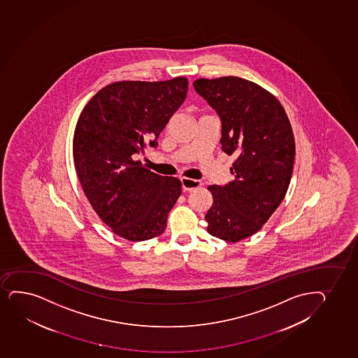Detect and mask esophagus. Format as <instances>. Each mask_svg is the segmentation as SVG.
<instances>
[{
	"mask_svg": "<svg viewBox=\"0 0 358 358\" xmlns=\"http://www.w3.org/2000/svg\"><path fill=\"white\" fill-rule=\"evenodd\" d=\"M181 186H182L184 191H192V189L201 187V181L189 179V178H181Z\"/></svg>",
	"mask_w": 358,
	"mask_h": 358,
	"instance_id": "1",
	"label": "esophagus"
}]
</instances>
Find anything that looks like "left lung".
<instances>
[{
  "mask_svg": "<svg viewBox=\"0 0 358 358\" xmlns=\"http://www.w3.org/2000/svg\"><path fill=\"white\" fill-rule=\"evenodd\" d=\"M194 87L221 118L223 152L236 157L230 169L234 180L208 186L214 201L206 230L236 243L255 234L288 191L295 157L292 125L275 95L245 78H198Z\"/></svg>",
  "mask_w": 358,
  "mask_h": 358,
  "instance_id": "obj_1",
  "label": "left lung"
}]
</instances>
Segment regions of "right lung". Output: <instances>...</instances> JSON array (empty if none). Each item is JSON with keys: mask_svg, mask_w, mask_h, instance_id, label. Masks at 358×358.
Returning a JSON list of instances; mask_svg holds the SVG:
<instances>
[{"mask_svg": "<svg viewBox=\"0 0 358 358\" xmlns=\"http://www.w3.org/2000/svg\"><path fill=\"white\" fill-rule=\"evenodd\" d=\"M189 81H120L96 93L78 117L73 157L92 208L129 241L157 238L181 194L178 178L145 169L136 154L157 137L184 103Z\"/></svg>", "mask_w": 358, "mask_h": 358, "instance_id": "1", "label": "right lung"}]
</instances>
